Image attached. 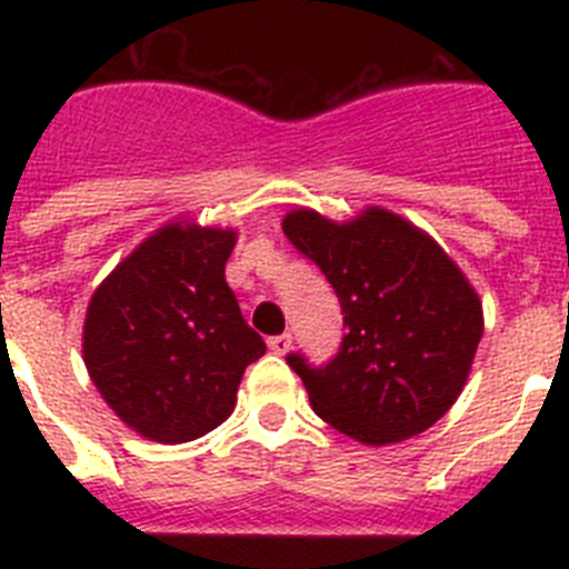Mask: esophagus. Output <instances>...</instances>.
Returning <instances> with one entry per match:
<instances>
[{
	"mask_svg": "<svg viewBox=\"0 0 569 569\" xmlns=\"http://www.w3.org/2000/svg\"><path fill=\"white\" fill-rule=\"evenodd\" d=\"M268 347H270V350H273V353L284 356V353H288V350H290V347H293V336H290V333L270 336V339H268Z\"/></svg>",
	"mask_w": 569,
	"mask_h": 569,
	"instance_id": "obj_1",
	"label": "esophagus"
}]
</instances>
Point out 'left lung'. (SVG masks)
<instances>
[{
	"label": "left lung",
	"mask_w": 569,
	"mask_h": 569,
	"mask_svg": "<svg viewBox=\"0 0 569 569\" xmlns=\"http://www.w3.org/2000/svg\"><path fill=\"white\" fill-rule=\"evenodd\" d=\"M281 230L328 276L345 313L333 361L288 356L319 419L370 447L425 433L461 396L485 333L481 299L459 264L385 208L341 224L299 208Z\"/></svg>",
	"instance_id": "8db88e82"
}]
</instances>
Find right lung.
<instances>
[{
  "instance_id": "obj_1",
  "label": "right lung",
  "mask_w": 569,
  "mask_h": 569,
  "mask_svg": "<svg viewBox=\"0 0 569 569\" xmlns=\"http://www.w3.org/2000/svg\"><path fill=\"white\" fill-rule=\"evenodd\" d=\"M236 230L168 222L93 290L82 353L90 379L130 430L159 445L210 433L264 341L224 281Z\"/></svg>"
}]
</instances>
